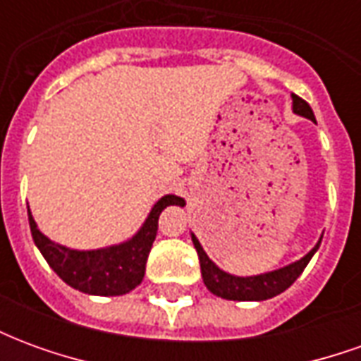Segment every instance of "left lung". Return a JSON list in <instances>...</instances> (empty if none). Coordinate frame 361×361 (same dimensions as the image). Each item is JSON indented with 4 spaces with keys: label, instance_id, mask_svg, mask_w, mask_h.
Returning <instances> with one entry per match:
<instances>
[{
    "label": "left lung",
    "instance_id": "left-lung-1",
    "mask_svg": "<svg viewBox=\"0 0 361 361\" xmlns=\"http://www.w3.org/2000/svg\"><path fill=\"white\" fill-rule=\"evenodd\" d=\"M292 110L298 116H302V118L315 121L311 106L303 98H300V96L292 94ZM180 207H183V203H180ZM321 240H323V235L319 238L315 247L307 255H303L302 259H298V261L282 267V269L263 272V274H253V276H235V274L222 271L216 263H212L209 255L204 253L203 245L197 240V235L191 234V242L195 245L199 263H201V274H203L204 286L209 288L214 295L224 298V300H234V302H263V300H269V298L282 294L286 288L294 284L295 279L307 267L311 257L319 250Z\"/></svg>",
    "mask_w": 361,
    "mask_h": 361
}]
</instances>
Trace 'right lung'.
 I'll use <instances>...</instances> for the list:
<instances>
[{"label":"right lung","mask_w":361,"mask_h":361,"mask_svg":"<svg viewBox=\"0 0 361 361\" xmlns=\"http://www.w3.org/2000/svg\"><path fill=\"white\" fill-rule=\"evenodd\" d=\"M185 201L178 195H164L150 209L142 226L129 240L100 250H71L44 235L28 209V224L36 247L59 279L79 292L90 295H123L142 282L150 247L157 238L158 216L170 204Z\"/></svg>","instance_id":"add662e5"}]
</instances>
